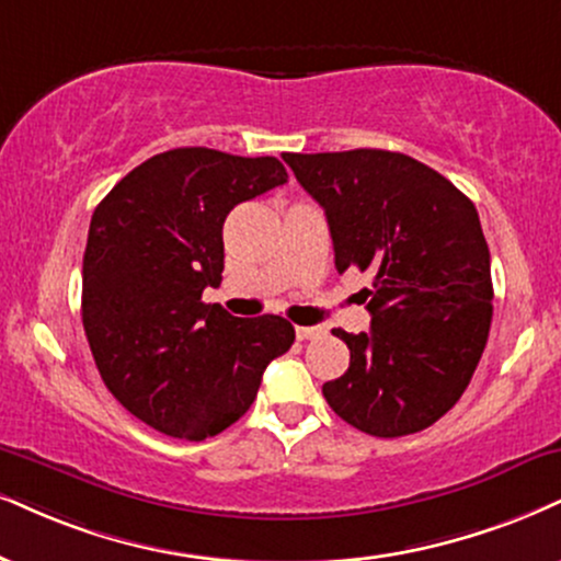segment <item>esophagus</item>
<instances>
[{"instance_id": "esophagus-1", "label": "esophagus", "mask_w": 561, "mask_h": 561, "mask_svg": "<svg viewBox=\"0 0 561 561\" xmlns=\"http://www.w3.org/2000/svg\"><path fill=\"white\" fill-rule=\"evenodd\" d=\"M322 333L324 330L320 328V324H309V328L299 324V328H296V337H299V341H314V337H320Z\"/></svg>"}]
</instances>
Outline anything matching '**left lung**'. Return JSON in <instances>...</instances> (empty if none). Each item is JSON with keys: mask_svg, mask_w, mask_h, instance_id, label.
<instances>
[{"mask_svg": "<svg viewBox=\"0 0 561 561\" xmlns=\"http://www.w3.org/2000/svg\"><path fill=\"white\" fill-rule=\"evenodd\" d=\"M283 161L324 207L337 273H371V330H333L351 364L322 385L324 400L371 437L432 426L466 392L492 324V265L473 203L434 169L390 150Z\"/></svg>", "mask_w": 561, "mask_h": 561, "instance_id": "left-lung-1", "label": "left lung"}]
</instances>
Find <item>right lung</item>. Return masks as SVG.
Masks as SVG:
<instances>
[{"mask_svg": "<svg viewBox=\"0 0 561 561\" xmlns=\"http://www.w3.org/2000/svg\"><path fill=\"white\" fill-rule=\"evenodd\" d=\"M288 182L278 158L176 148L101 199L82 257V328L108 392L142 424L199 442L239 421L294 343L278 314L205 304L224 273V220Z\"/></svg>", "mask_w": 561, "mask_h": 561, "instance_id": "right-lung-1", "label": "right lung"}]
</instances>
